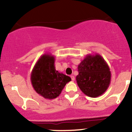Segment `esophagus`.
<instances>
[{
  "instance_id": "1",
  "label": "esophagus",
  "mask_w": 132,
  "mask_h": 132,
  "mask_svg": "<svg viewBox=\"0 0 132 132\" xmlns=\"http://www.w3.org/2000/svg\"><path fill=\"white\" fill-rule=\"evenodd\" d=\"M71 80L74 81L75 80V77L73 75H71Z\"/></svg>"
}]
</instances>
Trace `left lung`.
I'll return each mask as SVG.
<instances>
[{
	"instance_id": "left-lung-1",
	"label": "left lung",
	"mask_w": 132,
	"mask_h": 132,
	"mask_svg": "<svg viewBox=\"0 0 132 132\" xmlns=\"http://www.w3.org/2000/svg\"><path fill=\"white\" fill-rule=\"evenodd\" d=\"M76 80L82 93L96 98L109 87L111 73L107 63L99 54H88L78 66Z\"/></svg>"
}]
</instances>
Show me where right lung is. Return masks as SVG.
I'll return each mask as SVG.
<instances>
[{
  "label": "right lung",
  "mask_w": 132,
  "mask_h": 132,
  "mask_svg": "<svg viewBox=\"0 0 132 132\" xmlns=\"http://www.w3.org/2000/svg\"><path fill=\"white\" fill-rule=\"evenodd\" d=\"M55 57L52 54L41 55L34 65L30 75L32 85L38 94L46 99L59 96L71 78L55 70Z\"/></svg>",
  "instance_id": "obj_1"
}]
</instances>
